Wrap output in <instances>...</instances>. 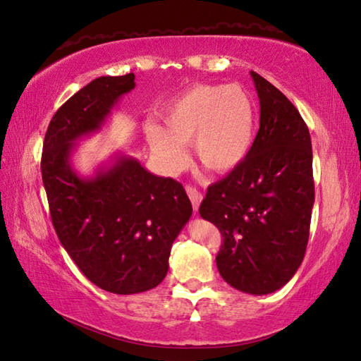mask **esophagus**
Listing matches in <instances>:
<instances>
[{"instance_id":"obj_1","label":"esophagus","mask_w":361,"mask_h":361,"mask_svg":"<svg viewBox=\"0 0 361 361\" xmlns=\"http://www.w3.org/2000/svg\"><path fill=\"white\" fill-rule=\"evenodd\" d=\"M187 195H188L190 201H192V206H193V210H195V214H196V212H198L200 204L202 201V195L198 192V190L193 188V187H187Z\"/></svg>"}]
</instances>
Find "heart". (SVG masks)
<instances>
[{
  "label": "heart",
  "mask_w": 361,
  "mask_h": 361,
  "mask_svg": "<svg viewBox=\"0 0 361 361\" xmlns=\"http://www.w3.org/2000/svg\"><path fill=\"white\" fill-rule=\"evenodd\" d=\"M163 127L147 124L146 141L163 171L179 174L188 165L185 147L212 173L242 165L256 137V108L239 85H198L169 102L160 114Z\"/></svg>",
  "instance_id": "heart-1"
}]
</instances>
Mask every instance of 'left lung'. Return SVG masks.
<instances>
[{
  "mask_svg": "<svg viewBox=\"0 0 361 361\" xmlns=\"http://www.w3.org/2000/svg\"><path fill=\"white\" fill-rule=\"evenodd\" d=\"M259 132L242 165L207 188L200 215L223 235L216 267L251 295L281 289L300 267L314 182L308 127L281 91L256 72Z\"/></svg>",
  "mask_w": 361,
  "mask_h": 361,
  "instance_id": "8db88e82",
  "label": "left lung"
}]
</instances>
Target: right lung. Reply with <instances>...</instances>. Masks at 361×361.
I'll return each instance as SVG.
<instances>
[{
	"label": "right lung",
	"instance_id": "obj_1",
	"mask_svg": "<svg viewBox=\"0 0 361 361\" xmlns=\"http://www.w3.org/2000/svg\"><path fill=\"white\" fill-rule=\"evenodd\" d=\"M133 87V73L106 75L73 94L50 121L40 161L61 243L87 280L119 295L159 286L193 212L178 180L149 173L130 155L116 152L92 176L72 165L77 141L100 132Z\"/></svg>",
	"mask_w": 361,
	"mask_h": 361
}]
</instances>
